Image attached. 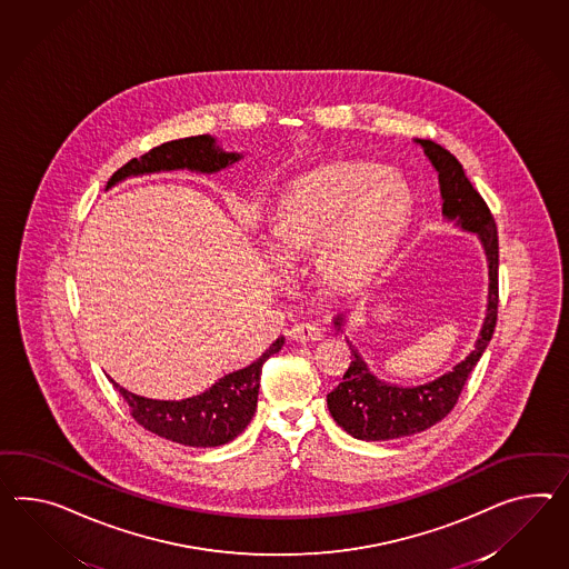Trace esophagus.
Masks as SVG:
<instances>
[{"instance_id": "34e87169", "label": "esophagus", "mask_w": 569, "mask_h": 569, "mask_svg": "<svg viewBox=\"0 0 569 569\" xmlns=\"http://www.w3.org/2000/svg\"><path fill=\"white\" fill-rule=\"evenodd\" d=\"M321 328H318L316 323H307V321H301V323H297V326H292L291 328V338L292 340H297V342H318L321 340Z\"/></svg>"}]
</instances>
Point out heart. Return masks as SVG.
Wrapping results in <instances>:
<instances>
[{
    "label": "heart",
    "mask_w": 569,
    "mask_h": 569,
    "mask_svg": "<svg viewBox=\"0 0 569 569\" xmlns=\"http://www.w3.org/2000/svg\"><path fill=\"white\" fill-rule=\"evenodd\" d=\"M407 204V186L373 162H335L299 181L278 206L274 249L295 263L321 249L332 280H350L373 268L392 239Z\"/></svg>",
    "instance_id": "b5f03b06"
}]
</instances>
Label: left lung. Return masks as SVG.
I'll list each match as a JSON object with an SVG mask.
<instances>
[{"label":"left lung","mask_w":569,"mask_h":569,"mask_svg":"<svg viewBox=\"0 0 569 569\" xmlns=\"http://www.w3.org/2000/svg\"><path fill=\"white\" fill-rule=\"evenodd\" d=\"M439 176V190L443 200V217L453 220L465 231L479 234L489 262V303L487 318L482 321L481 336L475 350L462 363L441 378L427 381L415 388H398L376 378L363 361V357L350 345L352 361L342 376V381L328 393V408L338 427L352 438L365 441L407 438L421 433L446 419L456 407L460 392L479 363L491 336L496 332L497 306H499V241L497 224L489 206L481 193L472 188L465 176L462 164L450 150L436 144L433 140H417ZM345 316H336L335 323L340 330Z\"/></svg>","instance_id":"8db88e82"}]
</instances>
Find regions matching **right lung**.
<instances>
[{
	"label": "right lung",
	"instance_id": "right-lung-1",
	"mask_svg": "<svg viewBox=\"0 0 569 569\" xmlns=\"http://www.w3.org/2000/svg\"><path fill=\"white\" fill-rule=\"evenodd\" d=\"M239 159L241 154L224 152L214 144V138L210 136H191L183 140L164 142L161 147L148 150L140 159L126 162L109 179L107 188L116 186L126 177L176 169L217 173ZM282 345L284 338L280 336L258 361L220 378L210 390L177 402L136 396L121 388L113 379L111 381L117 392L128 402L133 421L142 425L150 433L190 448H217L233 441L239 433L246 431L258 407L263 363L266 359L277 355Z\"/></svg>",
	"mask_w": 569,
	"mask_h": 569
}]
</instances>
